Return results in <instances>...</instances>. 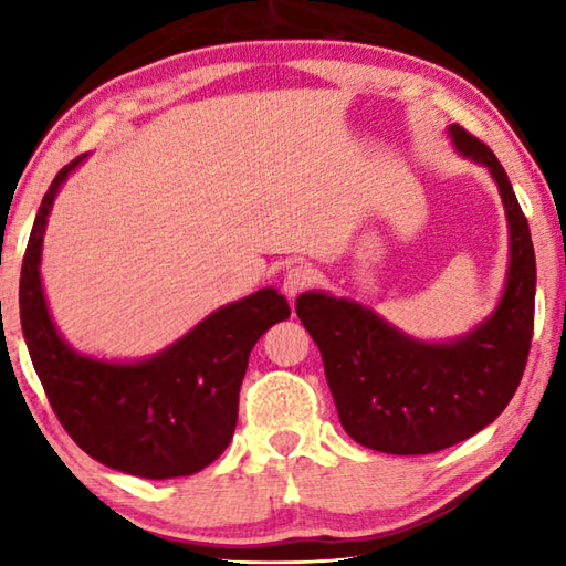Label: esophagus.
Returning a JSON list of instances; mask_svg holds the SVG:
<instances>
[{
  "label": "esophagus",
  "mask_w": 566,
  "mask_h": 566,
  "mask_svg": "<svg viewBox=\"0 0 566 566\" xmlns=\"http://www.w3.org/2000/svg\"><path fill=\"white\" fill-rule=\"evenodd\" d=\"M314 282H317V274H314V270H310V266H290L284 274V294L290 296V300H294L296 294H302L306 290H312Z\"/></svg>",
  "instance_id": "obj_1"
}]
</instances>
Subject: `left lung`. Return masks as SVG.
Returning <instances> with one entry per match:
<instances>
[{
	"instance_id": "1",
	"label": "left lung",
	"mask_w": 566,
	"mask_h": 566,
	"mask_svg": "<svg viewBox=\"0 0 566 566\" xmlns=\"http://www.w3.org/2000/svg\"><path fill=\"white\" fill-rule=\"evenodd\" d=\"M454 145L490 167L510 217V276L482 327L452 344L407 339L364 306L322 292L296 296V317L317 342L342 427L361 447L432 454L502 415L520 387L534 332L536 262L526 217L494 151L452 124Z\"/></svg>"
}]
</instances>
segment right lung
I'll list each match as a JSON object with an SVG mask.
<instances>
[{
    "instance_id": "right-lung-1",
    "label": "right lung",
    "mask_w": 566,
    "mask_h": 566,
    "mask_svg": "<svg viewBox=\"0 0 566 566\" xmlns=\"http://www.w3.org/2000/svg\"><path fill=\"white\" fill-rule=\"evenodd\" d=\"M80 159L46 189L19 276V317L34 371L66 434L97 462L147 479L195 474L227 449L249 352L272 324L290 317V304L274 290H260L209 314L149 361L80 357L56 334L40 282L46 217Z\"/></svg>"
}]
</instances>
